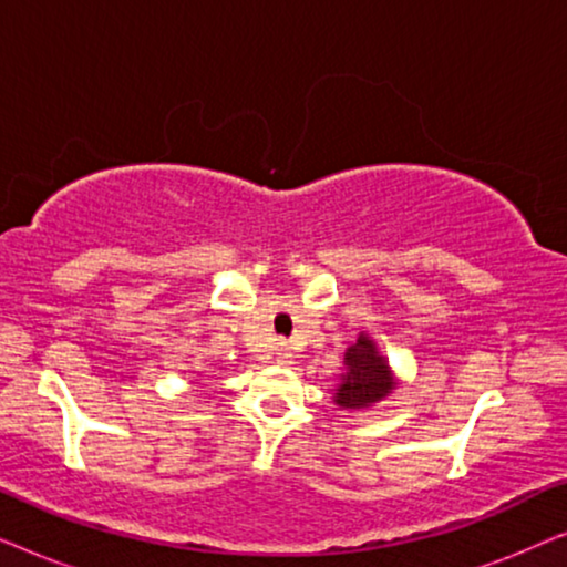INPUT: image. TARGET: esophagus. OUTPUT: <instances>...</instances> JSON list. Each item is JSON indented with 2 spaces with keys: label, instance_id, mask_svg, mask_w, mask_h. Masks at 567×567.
Listing matches in <instances>:
<instances>
[{
  "label": "esophagus",
  "instance_id": "1",
  "mask_svg": "<svg viewBox=\"0 0 567 567\" xmlns=\"http://www.w3.org/2000/svg\"><path fill=\"white\" fill-rule=\"evenodd\" d=\"M276 361L281 363V367H286V363H291V351L286 346H281L278 348V353H276Z\"/></svg>",
  "mask_w": 567,
  "mask_h": 567
}]
</instances>
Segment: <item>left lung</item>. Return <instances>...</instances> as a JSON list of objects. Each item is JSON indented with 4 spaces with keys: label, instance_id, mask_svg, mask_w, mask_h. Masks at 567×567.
<instances>
[{
    "label": "left lung",
    "instance_id": "left-lung-1",
    "mask_svg": "<svg viewBox=\"0 0 567 567\" xmlns=\"http://www.w3.org/2000/svg\"><path fill=\"white\" fill-rule=\"evenodd\" d=\"M394 377L390 361L379 353L374 340L361 332L359 340L346 351V374L340 377L332 402L343 410L371 408L374 402L384 400L394 390Z\"/></svg>",
    "mask_w": 567,
    "mask_h": 567
}]
</instances>
